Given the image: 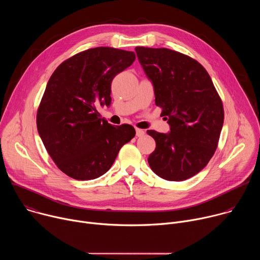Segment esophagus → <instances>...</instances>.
<instances>
[{
	"label": "esophagus",
	"instance_id": "1",
	"mask_svg": "<svg viewBox=\"0 0 260 260\" xmlns=\"http://www.w3.org/2000/svg\"><path fill=\"white\" fill-rule=\"evenodd\" d=\"M136 135L137 137H143L145 135V132L141 128H136Z\"/></svg>",
	"mask_w": 260,
	"mask_h": 260
}]
</instances>
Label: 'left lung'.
<instances>
[{"mask_svg": "<svg viewBox=\"0 0 260 260\" xmlns=\"http://www.w3.org/2000/svg\"><path fill=\"white\" fill-rule=\"evenodd\" d=\"M136 53L171 125L169 134L147 131L156 143L148 162L162 179L186 180L201 172L217 149L224 119L221 98L206 69L192 57L140 46Z\"/></svg>", "mask_w": 260, "mask_h": 260, "instance_id": "obj_1", "label": "left lung"}]
</instances>
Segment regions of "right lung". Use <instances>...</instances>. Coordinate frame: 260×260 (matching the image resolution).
<instances>
[{
    "label": "right lung",
    "mask_w": 260,
    "mask_h": 260,
    "mask_svg": "<svg viewBox=\"0 0 260 260\" xmlns=\"http://www.w3.org/2000/svg\"><path fill=\"white\" fill-rule=\"evenodd\" d=\"M136 59L135 52L112 47L81 51L51 75L37 111V127L56 167L76 180H92L112 167L134 126H113L101 118L98 104L111 103V83Z\"/></svg>",
    "instance_id": "obj_1"
}]
</instances>
